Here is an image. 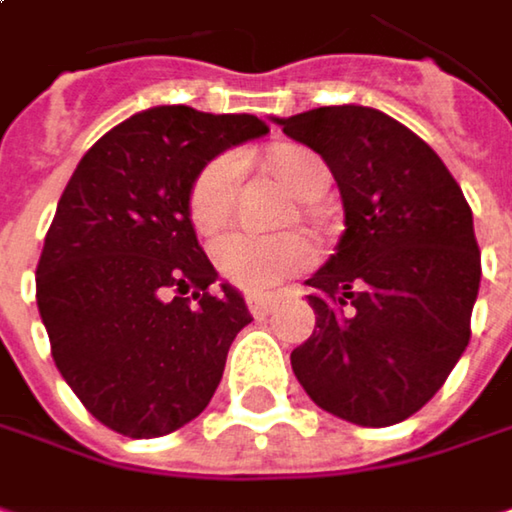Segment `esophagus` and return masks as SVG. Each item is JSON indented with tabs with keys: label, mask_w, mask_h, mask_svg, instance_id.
<instances>
[{
	"label": "esophagus",
	"mask_w": 512,
	"mask_h": 512,
	"mask_svg": "<svg viewBox=\"0 0 512 512\" xmlns=\"http://www.w3.org/2000/svg\"><path fill=\"white\" fill-rule=\"evenodd\" d=\"M272 305H275L272 296H249V311H252L255 317H266V314L272 311Z\"/></svg>",
	"instance_id": "1"
}]
</instances>
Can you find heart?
Here are the masks:
<instances>
[{
    "label": "heart",
    "mask_w": 512,
    "mask_h": 512,
    "mask_svg": "<svg viewBox=\"0 0 512 512\" xmlns=\"http://www.w3.org/2000/svg\"><path fill=\"white\" fill-rule=\"evenodd\" d=\"M275 174L302 198H317L329 189V168L305 148H281L272 154ZM243 162L237 154L210 159L189 192V216L198 231H216L228 222L237 198ZM210 255L216 269L243 290H272L278 281L302 272L314 260V246L302 234H255L228 231L213 240Z\"/></svg>",
    "instance_id": "obj_1"
}]
</instances>
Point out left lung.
Returning a JSON list of instances; mask_svg holds the SVG:
<instances>
[{
  "instance_id": "8db88e82",
  "label": "left lung",
  "mask_w": 512,
  "mask_h": 512,
  "mask_svg": "<svg viewBox=\"0 0 512 512\" xmlns=\"http://www.w3.org/2000/svg\"><path fill=\"white\" fill-rule=\"evenodd\" d=\"M329 165L347 231L305 284L314 335L290 353L308 397L358 427L415 415L471 338L480 249L439 154L370 106L275 118Z\"/></svg>"
}]
</instances>
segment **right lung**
<instances>
[{"mask_svg": "<svg viewBox=\"0 0 512 512\" xmlns=\"http://www.w3.org/2000/svg\"><path fill=\"white\" fill-rule=\"evenodd\" d=\"M255 115L154 106L109 130L67 180L38 260L52 358L109 430L156 439L198 418L252 314L198 246L189 192Z\"/></svg>", "mask_w": 512, "mask_h": 512, "instance_id": "right-lung-1", "label": "right lung"}]
</instances>
